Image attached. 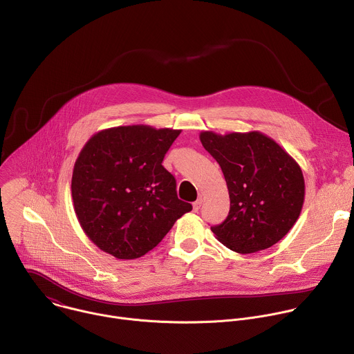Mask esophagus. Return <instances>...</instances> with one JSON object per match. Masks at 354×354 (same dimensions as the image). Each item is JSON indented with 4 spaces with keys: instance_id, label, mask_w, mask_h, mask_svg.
Segmentation results:
<instances>
[{
    "instance_id": "34e87169",
    "label": "esophagus",
    "mask_w": 354,
    "mask_h": 354,
    "mask_svg": "<svg viewBox=\"0 0 354 354\" xmlns=\"http://www.w3.org/2000/svg\"><path fill=\"white\" fill-rule=\"evenodd\" d=\"M201 203H203V200H201V198H198V200L194 201V203H193V212H194V213H197V212L200 210Z\"/></svg>"
}]
</instances>
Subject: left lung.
<instances>
[{
    "mask_svg": "<svg viewBox=\"0 0 354 354\" xmlns=\"http://www.w3.org/2000/svg\"><path fill=\"white\" fill-rule=\"evenodd\" d=\"M200 141L220 164L230 193L225 221L212 227L216 238L238 254L277 243L298 220L306 197L298 162L261 131H201Z\"/></svg>",
    "mask_w": 354,
    "mask_h": 354,
    "instance_id": "1",
    "label": "left lung"
}]
</instances>
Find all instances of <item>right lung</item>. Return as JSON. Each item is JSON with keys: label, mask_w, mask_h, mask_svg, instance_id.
<instances>
[{"label": "right lung", "mask_w": 354, "mask_h": 354, "mask_svg": "<svg viewBox=\"0 0 354 354\" xmlns=\"http://www.w3.org/2000/svg\"><path fill=\"white\" fill-rule=\"evenodd\" d=\"M180 131L119 126L85 142L74 164L71 196L82 231L100 250L118 259L140 258L192 210L162 167Z\"/></svg>", "instance_id": "right-lung-1"}]
</instances>
